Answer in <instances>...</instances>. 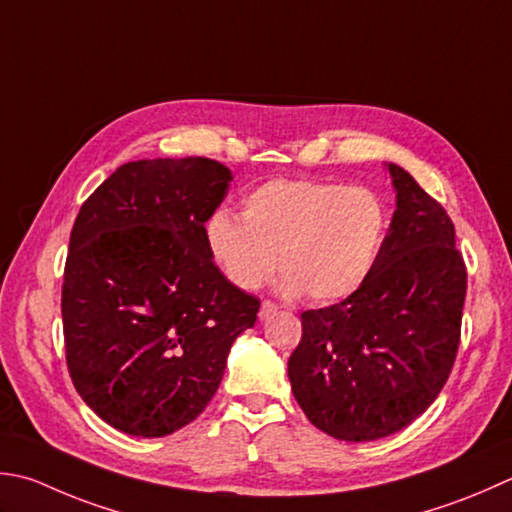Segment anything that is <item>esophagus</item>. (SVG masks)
<instances>
[{
	"instance_id": "esophagus-1",
	"label": "esophagus",
	"mask_w": 512,
	"mask_h": 512,
	"mask_svg": "<svg viewBox=\"0 0 512 512\" xmlns=\"http://www.w3.org/2000/svg\"><path fill=\"white\" fill-rule=\"evenodd\" d=\"M275 313H277V306L273 302H264L262 308H259V319L264 322V319H268L270 315H275Z\"/></svg>"
}]
</instances>
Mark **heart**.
<instances>
[{
    "mask_svg": "<svg viewBox=\"0 0 512 512\" xmlns=\"http://www.w3.org/2000/svg\"><path fill=\"white\" fill-rule=\"evenodd\" d=\"M386 208L373 190L310 179H273L244 197L242 219L217 210L206 239L230 284L257 290L282 266L279 290L330 304L353 295L386 237Z\"/></svg>",
    "mask_w": 512,
    "mask_h": 512,
    "instance_id": "b5f03b06",
    "label": "heart"
}]
</instances>
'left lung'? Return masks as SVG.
<instances>
[{
  "label": "left lung",
  "instance_id": "obj_1",
  "mask_svg": "<svg viewBox=\"0 0 512 512\" xmlns=\"http://www.w3.org/2000/svg\"><path fill=\"white\" fill-rule=\"evenodd\" d=\"M395 213L366 282L344 302L302 313L288 379L310 424L342 442L397 433L453 370L466 266L455 226L402 166L386 164Z\"/></svg>",
  "mask_w": 512,
  "mask_h": 512
}]
</instances>
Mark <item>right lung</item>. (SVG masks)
Masks as SVG:
<instances>
[{"instance_id": "1", "label": "right lung", "mask_w": 512, "mask_h": 512, "mask_svg": "<svg viewBox=\"0 0 512 512\" xmlns=\"http://www.w3.org/2000/svg\"><path fill=\"white\" fill-rule=\"evenodd\" d=\"M233 173L206 157L119 166L79 208L62 319L77 393L133 437L184 428L217 393L259 299L213 262L206 222Z\"/></svg>"}]
</instances>
